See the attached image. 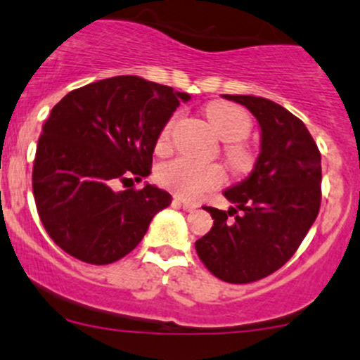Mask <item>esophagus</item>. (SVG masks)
Wrapping results in <instances>:
<instances>
[{"label":"esophagus","mask_w":360,"mask_h":360,"mask_svg":"<svg viewBox=\"0 0 360 360\" xmlns=\"http://www.w3.org/2000/svg\"><path fill=\"white\" fill-rule=\"evenodd\" d=\"M174 202H176V203H179V205L183 207V209L186 210V212H191V210H195L196 207H198V205H196V203H193V202H186V200H181V198H176V200H174Z\"/></svg>","instance_id":"obj_1"}]
</instances>
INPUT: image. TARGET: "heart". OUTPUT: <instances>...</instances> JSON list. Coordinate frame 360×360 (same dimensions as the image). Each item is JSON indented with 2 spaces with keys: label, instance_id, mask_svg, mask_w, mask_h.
Returning a JSON list of instances; mask_svg holds the SVG:
<instances>
[{
  "label": "heart",
  "instance_id": "heart-1",
  "mask_svg": "<svg viewBox=\"0 0 360 360\" xmlns=\"http://www.w3.org/2000/svg\"><path fill=\"white\" fill-rule=\"evenodd\" d=\"M205 113L215 132L226 139L224 157L229 169L234 174L250 172L255 164V155L243 143L252 131V119L248 112L228 101H212L207 105ZM174 124L176 119L172 117L158 134L157 150L162 153L169 150ZM157 177L162 186L176 193L181 198H198L203 193L221 186L224 172L217 164H202L191 158L179 157L162 165Z\"/></svg>",
  "mask_w": 360,
  "mask_h": 360
}]
</instances>
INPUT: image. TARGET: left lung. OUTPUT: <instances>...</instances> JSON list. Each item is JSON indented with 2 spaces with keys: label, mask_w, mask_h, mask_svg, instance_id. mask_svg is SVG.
Here are the masks:
<instances>
[{
  "label": "left lung",
  "mask_w": 360,
  "mask_h": 360,
  "mask_svg": "<svg viewBox=\"0 0 360 360\" xmlns=\"http://www.w3.org/2000/svg\"><path fill=\"white\" fill-rule=\"evenodd\" d=\"M224 98L245 105L259 120L262 151L247 179L224 191L236 207H205L214 226L195 248L215 278L247 285L285 266L316 221L321 151L305 124L281 105L247 94Z\"/></svg>",
  "instance_id": "8db88e82"
}]
</instances>
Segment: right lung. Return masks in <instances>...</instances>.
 <instances>
[{"instance_id": "1", "label": "right lung", "mask_w": 360, "mask_h": 360, "mask_svg": "<svg viewBox=\"0 0 360 360\" xmlns=\"http://www.w3.org/2000/svg\"><path fill=\"white\" fill-rule=\"evenodd\" d=\"M190 94L138 75L70 91L43 124L32 167L37 214L63 252L86 264L117 262L139 245L172 196L146 184L160 131Z\"/></svg>"}]
</instances>
